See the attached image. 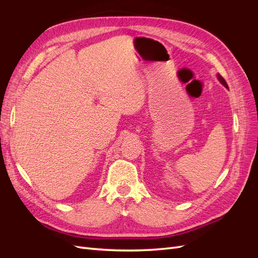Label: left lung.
Returning <instances> with one entry per match:
<instances>
[{"mask_svg": "<svg viewBox=\"0 0 258 258\" xmlns=\"http://www.w3.org/2000/svg\"><path fill=\"white\" fill-rule=\"evenodd\" d=\"M216 76H217V80H218V81H220V83H221V84H222L223 86H225V87H226V88H227V89H229V88H228V85H227V83H226V81H225V80L223 79V77H222V76H221L220 74H218V73L216 74Z\"/></svg>", "mask_w": 258, "mask_h": 258, "instance_id": "left-lung-1", "label": "left lung"}]
</instances>
